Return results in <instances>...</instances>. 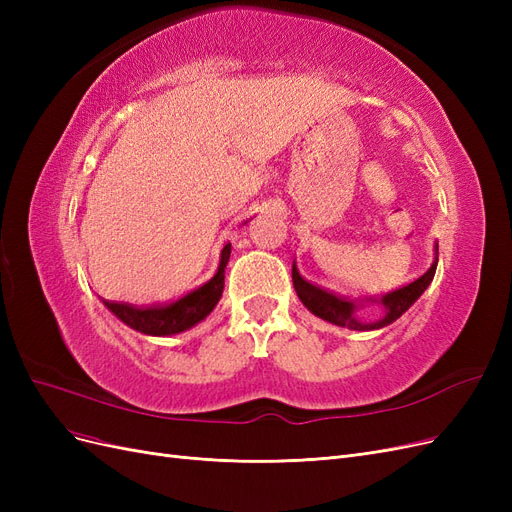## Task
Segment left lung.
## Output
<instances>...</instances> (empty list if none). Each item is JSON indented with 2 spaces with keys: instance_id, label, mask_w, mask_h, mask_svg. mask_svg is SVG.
<instances>
[{
  "instance_id": "1",
  "label": "left lung",
  "mask_w": 512,
  "mask_h": 512,
  "mask_svg": "<svg viewBox=\"0 0 512 512\" xmlns=\"http://www.w3.org/2000/svg\"><path fill=\"white\" fill-rule=\"evenodd\" d=\"M436 267H438V243L433 247V262L431 267L414 280L412 284L393 290L389 294H384L382 299H367V301H348L344 297H337V294L324 290L320 286L309 284L305 277L299 273L297 262H292V284L294 290H297L301 303L312 312L314 316L327 320L331 324H337V327H344L350 331H376L382 327H389L391 322H395L401 314H406L410 305L416 303V299L427 290V286L431 284L433 275H436ZM365 302H378L383 305L385 314L382 319L374 323H365L355 316L358 307Z\"/></svg>"
}]
</instances>
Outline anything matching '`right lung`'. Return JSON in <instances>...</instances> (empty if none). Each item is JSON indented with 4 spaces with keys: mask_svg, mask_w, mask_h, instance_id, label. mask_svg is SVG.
Wrapping results in <instances>:
<instances>
[{
    "mask_svg": "<svg viewBox=\"0 0 512 512\" xmlns=\"http://www.w3.org/2000/svg\"><path fill=\"white\" fill-rule=\"evenodd\" d=\"M228 258H230V243L224 245V250L220 254V267L211 280L173 303L153 305V307H134L128 303H115V301H102V303L108 307V312H113L123 324H128L130 329L143 335L168 337V335L183 333L196 327L198 322H203L222 299L224 269L228 265Z\"/></svg>",
    "mask_w": 512,
    "mask_h": 512,
    "instance_id": "add662e5",
    "label": "right lung"
}]
</instances>
